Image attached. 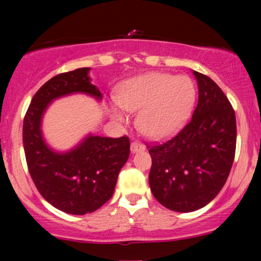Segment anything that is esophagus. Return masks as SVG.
Instances as JSON below:
<instances>
[{"instance_id":"obj_1","label":"esophagus","mask_w":261,"mask_h":261,"mask_svg":"<svg viewBox=\"0 0 261 261\" xmlns=\"http://www.w3.org/2000/svg\"><path fill=\"white\" fill-rule=\"evenodd\" d=\"M144 149H145V146L142 145V144H140V142L134 141V142H132V144H130V151H132V153H137V152L144 151Z\"/></svg>"}]
</instances>
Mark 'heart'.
<instances>
[{"mask_svg": "<svg viewBox=\"0 0 261 261\" xmlns=\"http://www.w3.org/2000/svg\"><path fill=\"white\" fill-rule=\"evenodd\" d=\"M195 85L187 76L147 73L124 82L116 102L107 105V112L116 122L126 119L122 109L138 112L137 126L152 139L177 133L188 120L195 101Z\"/></svg>", "mask_w": 261, "mask_h": 261, "instance_id": "heart-1", "label": "heart"}]
</instances>
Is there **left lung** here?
<instances>
[{
	"label": "left lung",
	"mask_w": 261,
	"mask_h": 261,
	"mask_svg": "<svg viewBox=\"0 0 261 261\" xmlns=\"http://www.w3.org/2000/svg\"><path fill=\"white\" fill-rule=\"evenodd\" d=\"M198 102L189 123L171 140L149 148V188L165 208L178 213L205 206L223 188L237 146L235 113L219 85L192 71Z\"/></svg>",
	"instance_id": "left-lung-1"
}]
</instances>
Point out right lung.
<instances>
[{"instance_id": "1", "label": "right lung", "mask_w": 261, "mask_h": 261, "mask_svg": "<svg viewBox=\"0 0 261 261\" xmlns=\"http://www.w3.org/2000/svg\"><path fill=\"white\" fill-rule=\"evenodd\" d=\"M89 72L90 67H82L46 82L32 98L22 128L28 171L38 191L55 208L72 215L95 212L112 198L120 170L129 156L127 137L88 134L65 152L49 147L44 139L42 117L55 99L85 94L101 101V91Z\"/></svg>"}]
</instances>
